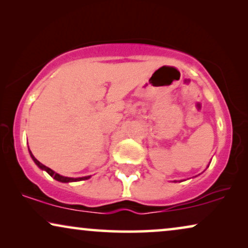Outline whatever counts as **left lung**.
I'll return each instance as SVG.
<instances>
[{
  "label": "left lung",
  "mask_w": 248,
  "mask_h": 248,
  "mask_svg": "<svg viewBox=\"0 0 248 248\" xmlns=\"http://www.w3.org/2000/svg\"><path fill=\"white\" fill-rule=\"evenodd\" d=\"M208 167H209V165H208ZM208 167H206V168H208ZM174 182H176V181H174Z\"/></svg>",
  "instance_id": "8db88e82"
}]
</instances>
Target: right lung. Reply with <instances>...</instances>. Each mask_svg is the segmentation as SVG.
I'll use <instances>...</instances> for the list:
<instances>
[{
    "instance_id": "obj_1",
    "label": "right lung",
    "mask_w": 248,
    "mask_h": 248,
    "mask_svg": "<svg viewBox=\"0 0 248 248\" xmlns=\"http://www.w3.org/2000/svg\"><path fill=\"white\" fill-rule=\"evenodd\" d=\"M28 150H29V147H28ZM29 154H30V157H31V159L33 160V162H35V164L38 166V167L42 169V170H45V171H47V174H48L49 176H52V177L54 178V179H56L57 182H61V183H72V182H80V181H86V179H89L91 176H84V177H77V178H74V177H66V176H62V175H60V174H57V172H55L53 170V169H50V168H48V167H46L45 165H43L42 162H39L38 160H37V159L33 157V155L31 154V151L29 150Z\"/></svg>"
}]
</instances>
